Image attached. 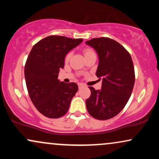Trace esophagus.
<instances>
[{
  "instance_id": "obj_1",
  "label": "esophagus",
  "mask_w": 159,
  "mask_h": 159,
  "mask_svg": "<svg viewBox=\"0 0 159 159\" xmlns=\"http://www.w3.org/2000/svg\"><path fill=\"white\" fill-rule=\"evenodd\" d=\"M84 87L83 84H78V87H79V89L81 88V87Z\"/></svg>"
}]
</instances>
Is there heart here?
I'll use <instances>...</instances> for the list:
<instances>
[{"label": "heart", "mask_w": 159, "mask_h": 159, "mask_svg": "<svg viewBox=\"0 0 159 159\" xmlns=\"http://www.w3.org/2000/svg\"><path fill=\"white\" fill-rule=\"evenodd\" d=\"M83 52H84V57H85V56H87V54H90V53H93V51H91L90 49L86 48L83 51ZM70 57H71V53L70 52L68 53V54H66V55L65 56V58H64V61H65L66 63L69 61V59H70Z\"/></svg>", "instance_id": "heart-1"}]
</instances>
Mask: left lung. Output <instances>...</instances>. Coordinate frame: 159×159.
I'll use <instances>...</instances> for the list:
<instances>
[{"label":"left lung","instance_id":"left-lung-1","mask_svg":"<svg viewBox=\"0 0 159 159\" xmlns=\"http://www.w3.org/2000/svg\"><path fill=\"white\" fill-rule=\"evenodd\" d=\"M86 43L97 52L99 61L96 75L102 79L100 90L89 87L87 111L97 120L111 119L123 110L132 94L135 81L132 57L123 45L110 38H94Z\"/></svg>","mask_w":159,"mask_h":159}]
</instances>
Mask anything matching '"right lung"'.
<instances>
[{
  "label": "right lung",
  "mask_w": 159,
  "mask_h": 159,
  "mask_svg": "<svg viewBox=\"0 0 159 159\" xmlns=\"http://www.w3.org/2000/svg\"><path fill=\"white\" fill-rule=\"evenodd\" d=\"M82 39L49 36L33 47L25 66L27 89L39 112L48 118H59L67 113L72 98L78 90L77 84L57 79L64 67L65 56Z\"/></svg>",
  "instance_id": "add662e5"
}]
</instances>
